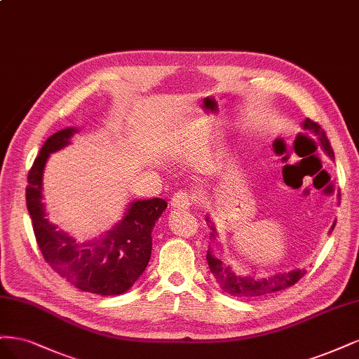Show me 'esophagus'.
Listing matches in <instances>:
<instances>
[{
	"label": "esophagus",
	"instance_id": "obj_1",
	"mask_svg": "<svg viewBox=\"0 0 359 359\" xmlns=\"http://www.w3.org/2000/svg\"><path fill=\"white\" fill-rule=\"evenodd\" d=\"M170 204L172 209H176V210H188L189 207L194 204V196L188 192L179 191L171 196Z\"/></svg>",
	"mask_w": 359,
	"mask_h": 359
}]
</instances>
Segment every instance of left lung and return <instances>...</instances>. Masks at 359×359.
<instances>
[{
  "label": "left lung",
  "mask_w": 359,
  "mask_h": 359,
  "mask_svg": "<svg viewBox=\"0 0 359 359\" xmlns=\"http://www.w3.org/2000/svg\"><path fill=\"white\" fill-rule=\"evenodd\" d=\"M303 128L307 131L315 133L319 138L320 146L323 147V150H325V152L334 159L331 143L325 135V131L320 128V125L311 119H306L303 123ZM207 222L210 224V228H212L210 237L215 238L216 229L212 225L209 217H207ZM334 226H335V222L332 224L330 233L334 229ZM205 259H207V262H209V269L213 273V276L216 277L219 285H221V287L225 292L234 295V297L253 298V297H262V295L282 291V289H286L289 286L295 285L306 274V270L303 269V270H292V271L282 273V274H274L270 277H261V279H258V277H253V276H237L236 273L231 271L228 265H225L221 259L212 255L210 250H207Z\"/></svg>",
  "instance_id": "left-lung-1"
}]
</instances>
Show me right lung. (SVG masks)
Instances as JSON below:
<instances>
[{"instance_id": "1", "label": "right lung", "mask_w": 359, "mask_h": 359, "mask_svg": "<svg viewBox=\"0 0 359 359\" xmlns=\"http://www.w3.org/2000/svg\"><path fill=\"white\" fill-rule=\"evenodd\" d=\"M74 128L57 131L43 144L28 172L27 207L44 261L64 279L85 292L118 295L134 285L152 253V229L167 209L161 198L133 201L122 221L100 240L79 245L49 224L41 203L43 170L49 155L70 143Z\"/></svg>"}]
</instances>
